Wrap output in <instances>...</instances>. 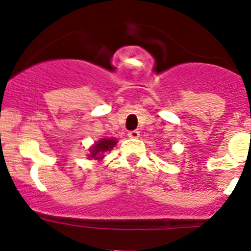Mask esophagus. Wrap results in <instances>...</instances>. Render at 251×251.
<instances>
[{"mask_svg":"<svg viewBox=\"0 0 251 251\" xmlns=\"http://www.w3.org/2000/svg\"><path fill=\"white\" fill-rule=\"evenodd\" d=\"M127 136H128V137H130V138H138V137H140V131H137V130L130 131Z\"/></svg>","mask_w":251,"mask_h":251,"instance_id":"1","label":"esophagus"}]
</instances>
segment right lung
<instances>
[{
  "label": "right lung",
  "instance_id": "add662e5",
  "mask_svg": "<svg viewBox=\"0 0 251 251\" xmlns=\"http://www.w3.org/2000/svg\"><path fill=\"white\" fill-rule=\"evenodd\" d=\"M116 144V141L113 140V138H103L98 143H96L95 146L91 148V158H93L95 160H100L102 159L103 153L105 151H109L114 148V146Z\"/></svg>",
  "mask_w": 251,
  "mask_h": 251
}]
</instances>
